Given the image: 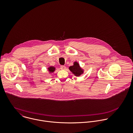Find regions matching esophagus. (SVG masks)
<instances>
[{
	"label": "esophagus",
	"mask_w": 133,
	"mask_h": 133,
	"mask_svg": "<svg viewBox=\"0 0 133 133\" xmlns=\"http://www.w3.org/2000/svg\"><path fill=\"white\" fill-rule=\"evenodd\" d=\"M66 69V66H64V65H61L60 66V69L61 70H65Z\"/></svg>",
	"instance_id": "1"
}]
</instances>
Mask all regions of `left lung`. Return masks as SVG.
<instances>
[{
  "label": "left lung",
  "instance_id": "left-lung-1",
  "mask_svg": "<svg viewBox=\"0 0 133 133\" xmlns=\"http://www.w3.org/2000/svg\"><path fill=\"white\" fill-rule=\"evenodd\" d=\"M69 69L76 76H80L83 73L82 70L80 68L79 64L77 62H75L74 65L71 66Z\"/></svg>",
  "mask_w": 133,
  "mask_h": 133
}]
</instances>
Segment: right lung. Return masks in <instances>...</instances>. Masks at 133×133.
I'll return each mask as SVG.
<instances>
[{"label":"right lung","instance_id":"right-lung-1","mask_svg":"<svg viewBox=\"0 0 133 133\" xmlns=\"http://www.w3.org/2000/svg\"><path fill=\"white\" fill-rule=\"evenodd\" d=\"M48 70L50 73H52L55 71V68L54 66H50V68H48Z\"/></svg>","mask_w":133,"mask_h":133}]
</instances>
